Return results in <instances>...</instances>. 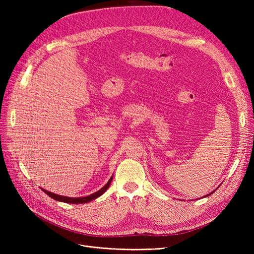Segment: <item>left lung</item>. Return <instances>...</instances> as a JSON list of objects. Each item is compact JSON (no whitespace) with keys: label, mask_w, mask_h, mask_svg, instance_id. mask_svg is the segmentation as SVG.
Returning a JSON list of instances; mask_svg holds the SVG:
<instances>
[{"label":"left lung","mask_w":254,"mask_h":254,"mask_svg":"<svg viewBox=\"0 0 254 254\" xmlns=\"http://www.w3.org/2000/svg\"><path fill=\"white\" fill-rule=\"evenodd\" d=\"M214 191H215V190H214ZM214 191H212V193H210V194H209V195H211V194H213V193H214ZM209 195H205V197H207V196H209Z\"/></svg>","instance_id":"1"}]
</instances>
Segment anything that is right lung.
Here are the masks:
<instances>
[{
  "label": "right lung",
  "instance_id": "1",
  "mask_svg": "<svg viewBox=\"0 0 254 254\" xmlns=\"http://www.w3.org/2000/svg\"><path fill=\"white\" fill-rule=\"evenodd\" d=\"M112 178L113 177H111V178L109 179V181L106 183V186L103 187L101 190L95 191V193H93L92 195H89V196H86V197H77V198H73V197H65V196H60V195H57V194H54V193H51V191L47 190H42L44 191L45 194L49 195L51 198L55 199V200L57 201H61V202H65V203H87V202H90L92 200H94V199H96L97 197L102 196L105 191L107 190V189L109 188L110 183L112 181Z\"/></svg>",
  "mask_w": 254,
  "mask_h": 254
}]
</instances>
